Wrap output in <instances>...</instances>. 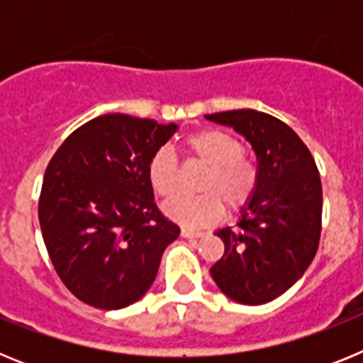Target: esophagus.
<instances>
[{
  "label": "esophagus",
  "mask_w": 363,
  "mask_h": 363,
  "mask_svg": "<svg viewBox=\"0 0 363 363\" xmlns=\"http://www.w3.org/2000/svg\"><path fill=\"white\" fill-rule=\"evenodd\" d=\"M182 236L187 240H194V238H203L205 233H200V230H192V229H187V227H184V229H182Z\"/></svg>",
  "instance_id": "1"
}]
</instances>
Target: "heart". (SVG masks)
<instances>
[{
	"label": "heart",
	"instance_id": "heart-1",
	"mask_svg": "<svg viewBox=\"0 0 363 363\" xmlns=\"http://www.w3.org/2000/svg\"><path fill=\"white\" fill-rule=\"evenodd\" d=\"M185 147L203 165L209 167L200 184L201 196H182L165 203L169 218L187 227H207L223 213L242 209L249 203L258 185V169L243 156V143L233 134L220 129H203L191 134ZM147 178L162 198H172L179 189V169L176 154L169 147H160L150 156Z\"/></svg>",
	"mask_w": 363,
	"mask_h": 363
}]
</instances>
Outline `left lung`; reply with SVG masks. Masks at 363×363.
<instances>
[{
  "label": "left lung",
  "instance_id": "obj_1",
  "mask_svg": "<svg viewBox=\"0 0 363 363\" xmlns=\"http://www.w3.org/2000/svg\"><path fill=\"white\" fill-rule=\"evenodd\" d=\"M251 143L258 185L238 229L216 230L225 252L211 277L230 300L262 306L293 287L318 251L322 182L306 143L278 118L252 108L207 114Z\"/></svg>",
  "mask_w": 363,
  "mask_h": 363
}]
</instances>
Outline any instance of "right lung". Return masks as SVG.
Listing matches in <instances>:
<instances>
[{
	"label": "right lung",
	"instance_id": "obj_1",
	"mask_svg": "<svg viewBox=\"0 0 363 363\" xmlns=\"http://www.w3.org/2000/svg\"><path fill=\"white\" fill-rule=\"evenodd\" d=\"M178 125L104 114L56 150L41 185V234L67 289L89 306L116 311L138 301L179 236L154 203L149 160Z\"/></svg>",
	"mask_w": 363,
	"mask_h": 363
}]
</instances>
